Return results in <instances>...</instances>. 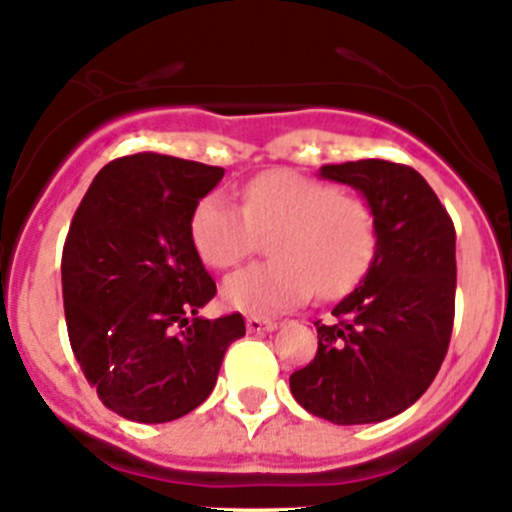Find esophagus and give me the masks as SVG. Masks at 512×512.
Segmentation results:
<instances>
[{
  "label": "esophagus",
  "instance_id": "1",
  "mask_svg": "<svg viewBox=\"0 0 512 512\" xmlns=\"http://www.w3.org/2000/svg\"><path fill=\"white\" fill-rule=\"evenodd\" d=\"M278 321H270V318H260V315H250L247 318V331L250 333H262V331H275Z\"/></svg>",
  "mask_w": 512,
  "mask_h": 512
}]
</instances>
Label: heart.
I'll return each instance as SVG.
<instances>
[{
  "label": "heart",
  "mask_w": 512,
  "mask_h": 512,
  "mask_svg": "<svg viewBox=\"0 0 512 512\" xmlns=\"http://www.w3.org/2000/svg\"><path fill=\"white\" fill-rule=\"evenodd\" d=\"M191 242L214 270H227L255 252L272 232V260L255 262L222 285L227 305L245 313H280L348 293L369 272L379 250V219L364 197L338 191L300 171L275 169L242 189V207L212 191L191 212Z\"/></svg>",
  "instance_id": "1"
}]
</instances>
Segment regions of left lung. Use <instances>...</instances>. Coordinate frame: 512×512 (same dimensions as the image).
Returning a JSON list of instances; mask_svg holds the SVG:
<instances>
[{"label":"left lung","mask_w":512,"mask_h":512,"mask_svg":"<svg viewBox=\"0 0 512 512\" xmlns=\"http://www.w3.org/2000/svg\"><path fill=\"white\" fill-rule=\"evenodd\" d=\"M364 194L379 250L364 280L315 321L318 353L290 376L305 412L374 424L409 409L437 376L455 323V224L419 171L384 159L321 166Z\"/></svg>","instance_id":"obj_1"}]
</instances>
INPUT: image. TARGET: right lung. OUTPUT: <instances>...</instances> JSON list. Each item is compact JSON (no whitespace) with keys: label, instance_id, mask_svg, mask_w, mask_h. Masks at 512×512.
<instances>
[{"label":"right lung","instance_id":"1","mask_svg":"<svg viewBox=\"0 0 512 512\" xmlns=\"http://www.w3.org/2000/svg\"><path fill=\"white\" fill-rule=\"evenodd\" d=\"M224 169L164 154L105 164L62 250L70 346L100 401L161 424L197 409L217 384L240 313L202 318L217 293L191 242V212Z\"/></svg>","mask_w":512,"mask_h":512}]
</instances>
